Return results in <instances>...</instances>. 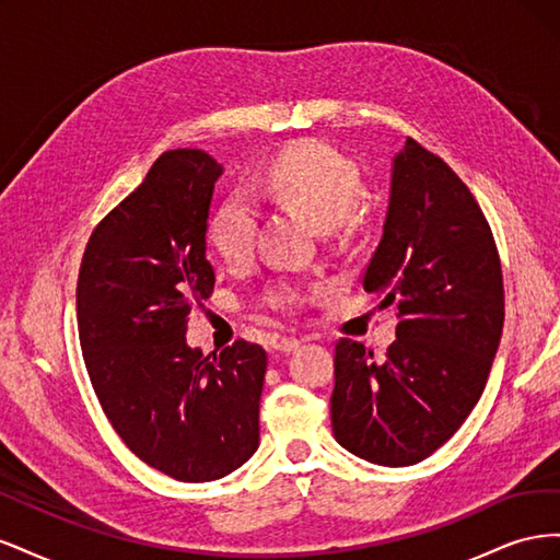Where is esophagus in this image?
I'll return each instance as SVG.
<instances>
[{
  "label": "esophagus",
  "mask_w": 560,
  "mask_h": 560,
  "mask_svg": "<svg viewBox=\"0 0 560 560\" xmlns=\"http://www.w3.org/2000/svg\"><path fill=\"white\" fill-rule=\"evenodd\" d=\"M299 346H301L299 338H278V341L273 343V348L278 352H294Z\"/></svg>",
  "instance_id": "34e87169"
}]
</instances>
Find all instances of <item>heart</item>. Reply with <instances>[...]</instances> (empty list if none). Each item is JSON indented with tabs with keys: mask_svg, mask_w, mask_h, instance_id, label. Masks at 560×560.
<instances>
[{
	"mask_svg": "<svg viewBox=\"0 0 560 560\" xmlns=\"http://www.w3.org/2000/svg\"><path fill=\"white\" fill-rule=\"evenodd\" d=\"M257 189L280 206L306 214L319 229L346 224L362 194L358 165L341 149L325 140H301L270 156L257 177ZM257 210L254 202L233 191L217 202L208 219V243L226 264H245L254 252ZM266 301L276 308H290L303 301L296 282H278Z\"/></svg>",
	"mask_w": 560,
	"mask_h": 560,
	"instance_id": "obj_1",
	"label": "heart"
}]
</instances>
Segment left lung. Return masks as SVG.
Masks as SVG:
<instances>
[{
    "label": "left lung",
    "mask_w": 560,
    "mask_h": 560,
    "mask_svg": "<svg viewBox=\"0 0 560 560\" xmlns=\"http://www.w3.org/2000/svg\"><path fill=\"white\" fill-rule=\"evenodd\" d=\"M364 290L397 303L395 343L374 360L334 348L331 428L362 460H425L477 406L504 325L500 254L477 198L430 149L406 138L395 156L383 238Z\"/></svg>",
    "instance_id": "8db88e82"
}]
</instances>
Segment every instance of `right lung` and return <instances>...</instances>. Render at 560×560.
I'll use <instances>...</instances> for the list:
<instances>
[{"instance_id": "add662e5", "label": "right lung", "mask_w": 560, "mask_h": 560, "mask_svg": "<svg viewBox=\"0 0 560 560\" xmlns=\"http://www.w3.org/2000/svg\"><path fill=\"white\" fill-rule=\"evenodd\" d=\"M222 165L173 149L100 222L83 252L77 325L100 406L124 444L184 483L222 479L259 446L266 350L186 346L189 315L214 292L206 231Z\"/></svg>"}]
</instances>
